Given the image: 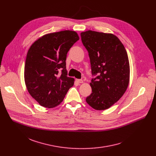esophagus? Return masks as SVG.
I'll list each match as a JSON object with an SVG mask.
<instances>
[{
  "label": "esophagus",
  "mask_w": 156,
  "mask_h": 156,
  "mask_svg": "<svg viewBox=\"0 0 156 156\" xmlns=\"http://www.w3.org/2000/svg\"><path fill=\"white\" fill-rule=\"evenodd\" d=\"M76 81L78 83H83V80H81V79H76Z\"/></svg>",
  "instance_id": "esophagus-1"
}]
</instances>
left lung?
<instances>
[{"label": "left lung", "instance_id": "1", "mask_svg": "<svg viewBox=\"0 0 156 156\" xmlns=\"http://www.w3.org/2000/svg\"><path fill=\"white\" fill-rule=\"evenodd\" d=\"M90 58L92 93L86 102L93 108L105 110L124 94L129 80V64L123 44L115 35L89 30L81 33Z\"/></svg>", "mask_w": 156, "mask_h": 156}]
</instances>
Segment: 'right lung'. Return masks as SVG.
<instances>
[{
	"label": "right lung",
	"instance_id": "obj_1",
	"mask_svg": "<svg viewBox=\"0 0 156 156\" xmlns=\"http://www.w3.org/2000/svg\"><path fill=\"white\" fill-rule=\"evenodd\" d=\"M79 39L73 31L49 33L36 40L28 50L25 81L29 93L41 106H57L73 86L74 78L67 76L66 58Z\"/></svg>",
	"mask_w": 156,
	"mask_h": 156
}]
</instances>
